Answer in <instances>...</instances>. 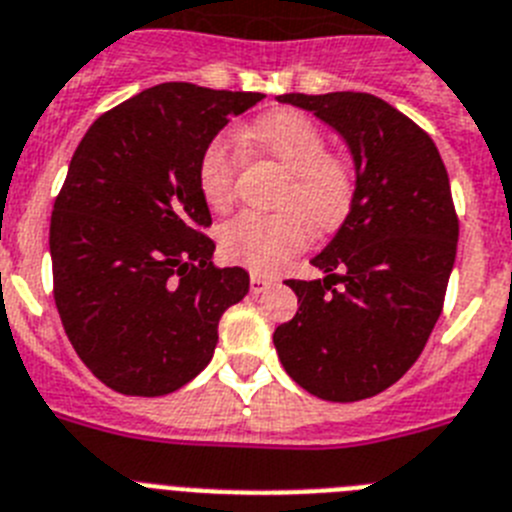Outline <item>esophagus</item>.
Listing matches in <instances>:
<instances>
[{
	"instance_id": "34e87169",
	"label": "esophagus",
	"mask_w": 512,
	"mask_h": 512,
	"mask_svg": "<svg viewBox=\"0 0 512 512\" xmlns=\"http://www.w3.org/2000/svg\"><path fill=\"white\" fill-rule=\"evenodd\" d=\"M272 285V279L269 277H261V274H251V292L253 295H261L266 287Z\"/></svg>"
}]
</instances>
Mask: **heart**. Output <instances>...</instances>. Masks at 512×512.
Here are the masks:
<instances>
[{"instance_id":"b5f03b06","label":"heart","mask_w":512,"mask_h":512,"mask_svg":"<svg viewBox=\"0 0 512 512\" xmlns=\"http://www.w3.org/2000/svg\"><path fill=\"white\" fill-rule=\"evenodd\" d=\"M240 147L266 157L287 173L277 196L279 214H240L220 230V253L230 264L256 274H272L305 248L310 230L334 233L355 202V176L347 160L331 155L326 134L305 113H269L240 131ZM240 157L227 139L207 144L199 160V191L212 212H227L235 202Z\"/></svg>"}]
</instances>
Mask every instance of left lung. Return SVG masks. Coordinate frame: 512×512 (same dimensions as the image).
I'll return each mask as SVG.
<instances>
[{"mask_svg": "<svg viewBox=\"0 0 512 512\" xmlns=\"http://www.w3.org/2000/svg\"><path fill=\"white\" fill-rule=\"evenodd\" d=\"M342 134L355 202L310 261L323 279H287L295 318L274 331L292 381L326 401H360L412 368L440 318L458 246L451 181L438 147L368 93L279 95Z\"/></svg>", "mask_w": 512, "mask_h": 512, "instance_id": "1", "label": "left lung"}]
</instances>
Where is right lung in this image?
<instances>
[{
  "label": "right lung",
  "instance_id": "add662e5",
  "mask_svg": "<svg viewBox=\"0 0 512 512\" xmlns=\"http://www.w3.org/2000/svg\"><path fill=\"white\" fill-rule=\"evenodd\" d=\"M264 98L163 82L95 121L51 214L54 300L98 381L165 396L212 360L217 326L248 272L217 269L199 160L227 121Z\"/></svg>",
  "mask_w": 512,
  "mask_h": 512
}]
</instances>
